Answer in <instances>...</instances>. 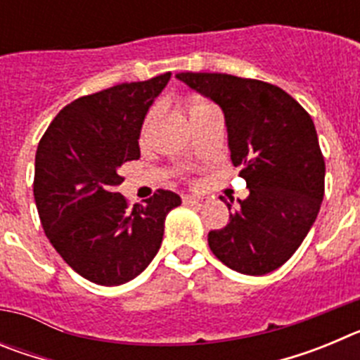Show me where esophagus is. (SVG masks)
<instances>
[{"mask_svg":"<svg viewBox=\"0 0 360 360\" xmlns=\"http://www.w3.org/2000/svg\"><path fill=\"white\" fill-rule=\"evenodd\" d=\"M182 200L186 205H196V207H200V205H202V200L195 198V196H184Z\"/></svg>","mask_w":360,"mask_h":360,"instance_id":"esophagus-1","label":"esophagus"}]
</instances>
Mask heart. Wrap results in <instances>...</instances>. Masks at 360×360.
Returning <instances> with one entry per match:
<instances>
[{
    "label": "heart",
    "mask_w": 360,
    "mask_h": 360,
    "mask_svg": "<svg viewBox=\"0 0 360 360\" xmlns=\"http://www.w3.org/2000/svg\"><path fill=\"white\" fill-rule=\"evenodd\" d=\"M207 106H211V104H209V103H198V104H196L195 108H193V111H195V110H200V108H207ZM193 111H191V113H193ZM149 117H151V115H149ZM149 117H148V119H146L144 128H146V126H148V122H149Z\"/></svg>",
    "instance_id": "b5f03b06"
}]
</instances>
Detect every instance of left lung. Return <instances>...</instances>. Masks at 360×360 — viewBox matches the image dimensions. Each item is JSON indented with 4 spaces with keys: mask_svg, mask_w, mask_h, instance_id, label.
<instances>
[{
    "mask_svg": "<svg viewBox=\"0 0 360 360\" xmlns=\"http://www.w3.org/2000/svg\"><path fill=\"white\" fill-rule=\"evenodd\" d=\"M176 77L224 110L231 160L250 191L229 224L209 232V247L229 269L269 274L303 243L323 202L324 157L314 120L270 82L207 72Z\"/></svg>",
    "mask_w": 360,
    "mask_h": 360,
    "instance_id": "obj_1",
    "label": "left lung"
}]
</instances>
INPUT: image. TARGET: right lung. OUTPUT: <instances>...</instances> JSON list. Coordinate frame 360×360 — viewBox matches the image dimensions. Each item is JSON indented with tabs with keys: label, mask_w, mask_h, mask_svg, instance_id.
Here are the masks:
<instances>
[{
	"label": "right lung",
	"mask_w": 360,
	"mask_h": 360,
	"mask_svg": "<svg viewBox=\"0 0 360 360\" xmlns=\"http://www.w3.org/2000/svg\"><path fill=\"white\" fill-rule=\"evenodd\" d=\"M171 72L122 82L63 108L36 151L34 198L44 234L88 281L115 287L136 278L160 249L165 216L182 200L158 189L129 207L117 193L120 165L141 158L139 136Z\"/></svg>",
	"instance_id": "obj_1"
}]
</instances>
